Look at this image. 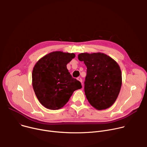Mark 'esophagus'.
<instances>
[{"label": "esophagus", "instance_id": "esophagus-1", "mask_svg": "<svg viewBox=\"0 0 147 147\" xmlns=\"http://www.w3.org/2000/svg\"><path fill=\"white\" fill-rule=\"evenodd\" d=\"M77 80H78L80 82H82V78H81V77H78V78H77Z\"/></svg>", "mask_w": 147, "mask_h": 147}]
</instances>
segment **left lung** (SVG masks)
Segmentation results:
<instances>
[{"label": "left lung", "instance_id": "1", "mask_svg": "<svg viewBox=\"0 0 147 147\" xmlns=\"http://www.w3.org/2000/svg\"><path fill=\"white\" fill-rule=\"evenodd\" d=\"M80 61L86 65L84 91L88 101L96 110L110 108L120 91L122 76L117 63L103 53H81Z\"/></svg>", "mask_w": 147, "mask_h": 147}]
</instances>
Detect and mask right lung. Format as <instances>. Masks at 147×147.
<instances>
[{
    "instance_id": "add662e5",
    "label": "right lung",
    "mask_w": 147,
    "mask_h": 147,
    "mask_svg": "<svg viewBox=\"0 0 147 147\" xmlns=\"http://www.w3.org/2000/svg\"><path fill=\"white\" fill-rule=\"evenodd\" d=\"M76 55L55 51L41 57L32 73V84L39 102L47 109L57 110L63 107L73 92L80 89L81 82L73 78L67 65Z\"/></svg>"
}]
</instances>
